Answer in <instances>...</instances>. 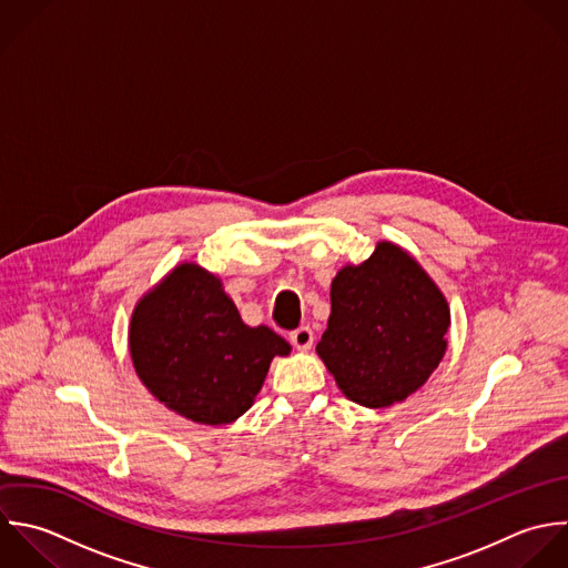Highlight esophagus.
<instances>
[{
	"label": "esophagus",
	"mask_w": 568,
	"mask_h": 568,
	"mask_svg": "<svg viewBox=\"0 0 568 568\" xmlns=\"http://www.w3.org/2000/svg\"><path fill=\"white\" fill-rule=\"evenodd\" d=\"M290 341H292V345H294L296 349L307 352V349H312V345H314V332H312L307 325H303V327H298V329H294V332L290 334Z\"/></svg>",
	"instance_id": "obj_1"
}]
</instances>
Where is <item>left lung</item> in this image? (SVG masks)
Wrapping results in <instances>:
<instances>
[{
    "instance_id": "8db88e82",
    "label": "left lung",
    "mask_w": 568,
    "mask_h": 568,
    "mask_svg": "<svg viewBox=\"0 0 568 568\" xmlns=\"http://www.w3.org/2000/svg\"><path fill=\"white\" fill-rule=\"evenodd\" d=\"M332 314L316 354L356 405L383 409L418 392L447 352L445 294L400 245L378 241L372 256L332 281Z\"/></svg>"
}]
</instances>
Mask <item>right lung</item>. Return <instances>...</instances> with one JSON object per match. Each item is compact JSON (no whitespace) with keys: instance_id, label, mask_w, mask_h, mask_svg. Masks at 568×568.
I'll return each mask as SVG.
<instances>
[{"instance_id":"right-lung-1","label":"right lung","mask_w":568,"mask_h":568,"mask_svg":"<svg viewBox=\"0 0 568 568\" xmlns=\"http://www.w3.org/2000/svg\"><path fill=\"white\" fill-rule=\"evenodd\" d=\"M128 349L139 381L174 414L199 425H230L261 392L274 356L290 343L250 327L219 276L183 261L134 305Z\"/></svg>"}]
</instances>
